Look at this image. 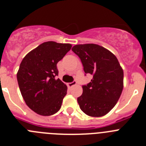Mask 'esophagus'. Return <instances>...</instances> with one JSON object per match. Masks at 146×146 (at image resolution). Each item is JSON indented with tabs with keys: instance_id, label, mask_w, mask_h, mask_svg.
I'll list each match as a JSON object with an SVG mask.
<instances>
[{
	"instance_id": "esophagus-1",
	"label": "esophagus",
	"mask_w": 146,
	"mask_h": 146,
	"mask_svg": "<svg viewBox=\"0 0 146 146\" xmlns=\"http://www.w3.org/2000/svg\"><path fill=\"white\" fill-rule=\"evenodd\" d=\"M76 84H77V82H76V81H73V82H69V83H67V86H69V88H71V87H72L73 86H75Z\"/></svg>"
}]
</instances>
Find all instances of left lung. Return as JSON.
I'll return each mask as SVG.
<instances>
[{"mask_svg":"<svg viewBox=\"0 0 146 146\" xmlns=\"http://www.w3.org/2000/svg\"><path fill=\"white\" fill-rule=\"evenodd\" d=\"M72 50L80 58L85 73L93 77L87 86H82V94L77 98L80 108L89 116H104L121 96L123 69L115 55L100 45L77 44Z\"/></svg>","mask_w":146,"mask_h":146,"instance_id":"left-lung-1","label":"left lung"}]
</instances>
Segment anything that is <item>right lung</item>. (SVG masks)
Here are the masks:
<instances>
[{"label": "right lung", "instance_id": "add662e5", "mask_svg": "<svg viewBox=\"0 0 146 146\" xmlns=\"http://www.w3.org/2000/svg\"><path fill=\"white\" fill-rule=\"evenodd\" d=\"M72 48L70 44L44 42L28 52L17 74L23 99L37 114L49 116L60 109L67 86L60 79L58 62Z\"/></svg>", "mask_w": 146, "mask_h": 146}]
</instances>
